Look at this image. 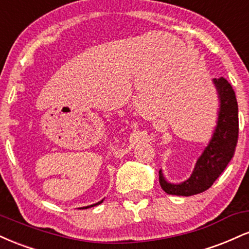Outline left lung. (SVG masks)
<instances>
[{
	"label": "left lung",
	"mask_w": 249,
	"mask_h": 249,
	"mask_svg": "<svg viewBox=\"0 0 249 249\" xmlns=\"http://www.w3.org/2000/svg\"><path fill=\"white\" fill-rule=\"evenodd\" d=\"M219 97L216 126L212 138L199 157L191 177L180 184L166 181L159 171V182L162 190L172 196H190L208 190L224 172L235 152L239 136L238 102L232 85L224 77L213 79Z\"/></svg>",
	"instance_id": "1"
}]
</instances>
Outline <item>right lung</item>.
<instances>
[{
  "instance_id": "add662e5",
  "label": "right lung",
  "mask_w": 249,
  "mask_h": 249,
  "mask_svg": "<svg viewBox=\"0 0 249 249\" xmlns=\"http://www.w3.org/2000/svg\"><path fill=\"white\" fill-rule=\"evenodd\" d=\"M102 202H103V200H101V201H98V202H97V204L90 205V206H87V207H81V208H89V207H92V206H96V205H99V204H102Z\"/></svg>"
}]
</instances>
